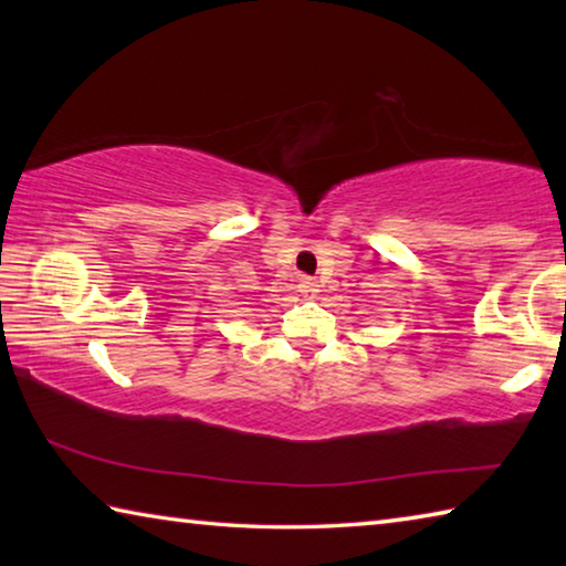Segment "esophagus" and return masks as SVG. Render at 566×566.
<instances>
[{"label": "esophagus", "instance_id": "1", "mask_svg": "<svg viewBox=\"0 0 566 566\" xmlns=\"http://www.w3.org/2000/svg\"><path fill=\"white\" fill-rule=\"evenodd\" d=\"M300 292L304 296H312L314 292H319L317 280H312V276H302V280H300Z\"/></svg>", "mask_w": 566, "mask_h": 566}]
</instances>
